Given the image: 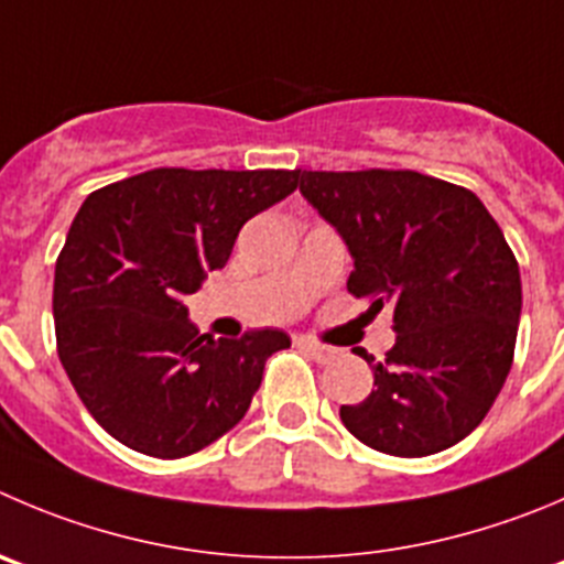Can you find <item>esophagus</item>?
<instances>
[{
	"label": "esophagus",
	"instance_id": "esophagus-1",
	"mask_svg": "<svg viewBox=\"0 0 564 564\" xmlns=\"http://www.w3.org/2000/svg\"><path fill=\"white\" fill-rule=\"evenodd\" d=\"M299 346L304 348V351L313 354L318 362H329V359L337 357V348L335 346H326V343H318V340H310V337H299Z\"/></svg>",
	"mask_w": 564,
	"mask_h": 564
}]
</instances>
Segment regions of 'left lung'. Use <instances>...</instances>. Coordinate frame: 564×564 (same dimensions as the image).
I'll return each instance as SVG.
<instances>
[{
	"label": "left lung",
	"instance_id": "1",
	"mask_svg": "<svg viewBox=\"0 0 564 564\" xmlns=\"http://www.w3.org/2000/svg\"><path fill=\"white\" fill-rule=\"evenodd\" d=\"M310 205L354 257L348 293L393 304L395 346L373 390L343 404L359 443L429 457L468 437L501 393L520 321V271L501 227L468 187L417 171H299Z\"/></svg>",
	"mask_w": 564,
	"mask_h": 564
}]
</instances>
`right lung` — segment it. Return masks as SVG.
<instances>
[{
    "label": "right lung",
    "mask_w": 564,
    "mask_h": 564,
    "mask_svg": "<svg viewBox=\"0 0 564 564\" xmlns=\"http://www.w3.org/2000/svg\"><path fill=\"white\" fill-rule=\"evenodd\" d=\"M299 171L152 169L79 207L55 265L57 357L94 421L132 452L180 459L249 410L279 329L198 335L185 296L227 265L240 227L291 196Z\"/></svg>",
    "instance_id": "1"
}]
</instances>
